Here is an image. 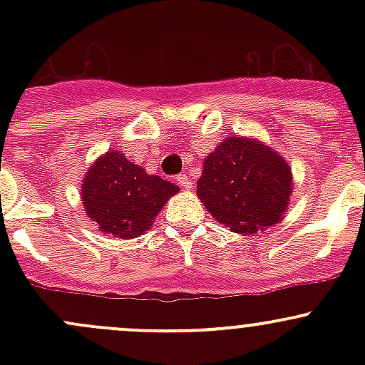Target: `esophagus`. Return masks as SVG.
<instances>
[{
	"mask_svg": "<svg viewBox=\"0 0 365 365\" xmlns=\"http://www.w3.org/2000/svg\"><path fill=\"white\" fill-rule=\"evenodd\" d=\"M176 183H178V185L182 187V189H185V190L192 189V182H190V178L187 175L176 176Z\"/></svg>",
	"mask_w": 365,
	"mask_h": 365,
	"instance_id": "obj_1",
	"label": "esophagus"
}]
</instances>
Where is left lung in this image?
I'll return each mask as SVG.
<instances>
[{"label": "left lung", "instance_id": "1", "mask_svg": "<svg viewBox=\"0 0 365 365\" xmlns=\"http://www.w3.org/2000/svg\"><path fill=\"white\" fill-rule=\"evenodd\" d=\"M293 185L292 168L272 146L230 135L205 157L196 194L217 222L254 235L284 219Z\"/></svg>", "mask_w": 365, "mask_h": 365}]
</instances>
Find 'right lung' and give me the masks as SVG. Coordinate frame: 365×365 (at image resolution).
I'll return each mask as SVG.
<instances>
[{
    "mask_svg": "<svg viewBox=\"0 0 365 365\" xmlns=\"http://www.w3.org/2000/svg\"><path fill=\"white\" fill-rule=\"evenodd\" d=\"M178 190L175 183L148 175L121 152L109 150L88 168L81 203L101 233L127 240L146 233Z\"/></svg>",
    "mask_w": 365,
    "mask_h": 365,
    "instance_id": "right-lung-1",
    "label": "right lung"
}]
</instances>
